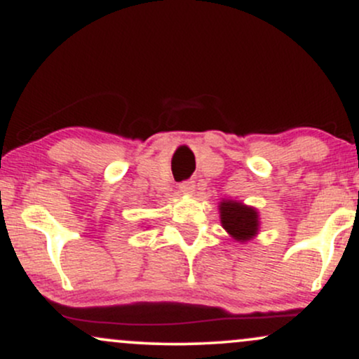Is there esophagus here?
Returning a JSON list of instances; mask_svg holds the SVG:
<instances>
[{
  "label": "esophagus",
  "instance_id": "esophagus-1",
  "mask_svg": "<svg viewBox=\"0 0 359 359\" xmlns=\"http://www.w3.org/2000/svg\"><path fill=\"white\" fill-rule=\"evenodd\" d=\"M179 189L182 194H192L194 191H196V184H194L192 180H185V182L179 185Z\"/></svg>",
  "mask_w": 359,
  "mask_h": 359
}]
</instances>
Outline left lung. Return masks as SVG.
<instances>
[{
	"label": "left lung",
	"instance_id": "8db88e82",
	"mask_svg": "<svg viewBox=\"0 0 359 359\" xmlns=\"http://www.w3.org/2000/svg\"><path fill=\"white\" fill-rule=\"evenodd\" d=\"M221 222L234 240L248 241L258 231V214L253 208H246L234 201H224L219 205Z\"/></svg>",
	"mask_w": 359,
	"mask_h": 359
}]
</instances>
